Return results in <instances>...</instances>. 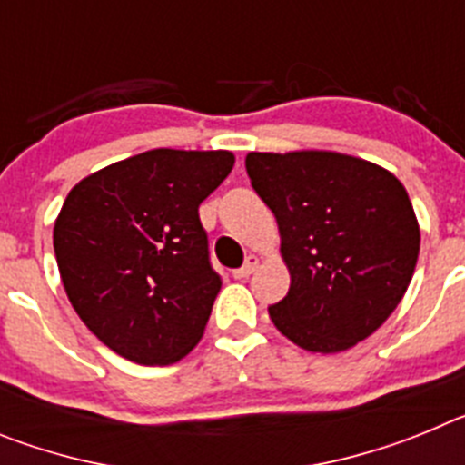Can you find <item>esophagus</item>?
Listing matches in <instances>:
<instances>
[{
    "mask_svg": "<svg viewBox=\"0 0 465 465\" xmlns=\"http://www.w3.org/2000/svg\"><path fill=\"white\" fill-rule=\"evenodd\" d=\"M258 265H261V258L256 256V253H252V256H246V261H244V265H242L240 270H235V279H246L249 277V274H253L256 272V268Z\"/></svg>",
    "mask_w": 465,
    "mask_h": 465,
    "instance_id": "1",
    "label": "esophagus"
}]
</instances>
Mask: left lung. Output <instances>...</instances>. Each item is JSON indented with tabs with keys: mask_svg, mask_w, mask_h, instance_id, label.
<instances>
[{
	"mask_svg": "<svg viewBox=\"0 0 465 465\" xmlns=\"http://www.w3.org/2000/svg\"><path fill=\"white\" fill-rule=\"evenodd\" d=\"M246 174L272 209L291 289L268 307L282 335L314 354L354 347L412 282L419 221L384 167L335 151L249 153Z\"/></svg>",
	"mask_w": 465,
	"mask_h": 465,
	"instance_id": "left-lung-1",
	"label": "left lung"
}]
</instances>
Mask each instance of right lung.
<instances>
[{
	"instance_id": "obj_1",
	"label": "right lung",
	"mask_w": 465,
	"mask_h": 465,
	"mask_svg": "<svg viewBox=\"0 0 465 465\" xmlns=\"http://www.w3.org/2000/svg\"><path fill=\"white\" fill-rule=\"evenodd\" d=\"M232 165L230 151L153 149L69 191L53 228L60 279L81 322L123 359L170 365L203 338L221 277L197 207Z\"/></svg>"
}]
</instances>
